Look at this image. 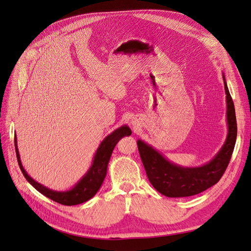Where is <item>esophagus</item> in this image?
Listing matches in <instances>:
<instances>
[{
  "mask_svg": "<svg viewBox=\"0 0 251 251\" xmlns=\"http://www.w3.org/2000/svg\"><path fill=\"white\" fill-rule=\"evenodd\" d=\"M131 125L135 128V127L137 126V124H136V121H131Z\"/></svg>",
  "mask_w": 251,
  "mask_h": 251,
  "instance_id": "1",
  "label": "esophagus"
}]
</instances>
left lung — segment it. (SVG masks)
<instances>
[{"label":"left lung","instance_id":"8db88e82","mask_svg":"<svg viewBox=\"0 0 251 251\" xmlns=\"http://www.w3.org/2000/svg\"><path fill=\"white\" fill-rule=\"evenodd\" d=\"M226 94L227 135L221 149L206 164L198 167H182L170 161L151 145L137 140V147L150 183L160 194L171 198L189 197L207 190L220 180L228 166L237 140V121L224 73Z\"/></svg>","mask_w":251,"mask_h":251}]
</instances>
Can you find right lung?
<instances>
[{
    "label": "right lung",
    "mask_w": 251,
    "mask_h": 251,
    "mask_svg": "<svg viewBox=\"0 0 251 251\" xmlns=\"http://www.w3.org/2000/svg\"><path fill=\"white\" fill-rule=\"evenodd\" d=\"M130 134L131 129L127 125H123L117 128L115 131H112L110 134L105 137L99 145L98 149H97L92 161V165L88 168L86 173L74 184V187L67 191H55L49 189L45 187L42 183L34 180L32 177H30L22 165V160L18 148L17 134L14 136V145L21 171L31 185H33V187L39 193H42L43 195L50 198L55 202H57V203L63 205H76L90 200L96 195L97 192L99 191L104 181L105 176H106L107 166L109 163L111 153L114 151L116 145L122 137L129 136Z\"/></svg>",
    "instance_id": "add662e5"
}]
</instances>
